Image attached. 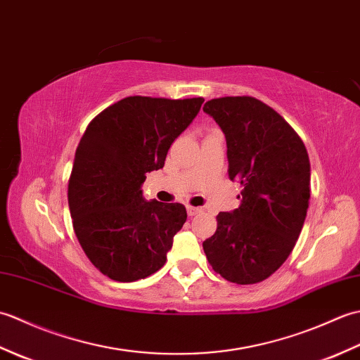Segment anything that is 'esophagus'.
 Returning a JSON list of instances; mask_svg holds the SVG:
<instances>
[{"label":"esophagus","mask_w":360,"mask_h":360,"mask_svg":"<svg viewBox=\"0 0 360 360\" xmlns=\"http://www.w3.org/2000/svg\"><path fill=\"white\" fill-rule=\"evenodd\" d=\"M201 212H202L201 207H192V205H187L188 217H195V215H198V213H201Z\"/></svg>","instance_id":"esophagus-1"}]
</instances>
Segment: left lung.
<instances>
[{
	"label": "left lung",
	"instance_id": "8db88e82",
	"mask_svg": "<svg viewBox=\"0 0 360 360\" xmlns=\"http://www.w3.org/2000/svg\"><path fill=\"white\" fill-rule=\"evenodd\" d=\"M202 110L223 129L229 178L243 186L240 207L218 213L217 232L202 248L221 277L254 285L286 262L302 232L311 196L308 151L255 97L212 98Z\"/></svg>",
	"mask_w": 360,
	"mask_h": 360
}]
</instances>
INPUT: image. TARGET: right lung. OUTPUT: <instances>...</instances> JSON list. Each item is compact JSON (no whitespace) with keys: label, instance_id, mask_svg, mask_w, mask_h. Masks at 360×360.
<instances>
[{"label":"right lung","instance_id":"add662e5","mask_svg":"<svg viewBox=\"0 0 360 360\" xmlns=\"http://www.w3.org/2000/svg\"><path fill=\"white\" fill-rule=\"evenodd\" d=\"M202 102L122 98L80 139L68 187L72 226L91 263L111 280L136 281L165 264L187 212L178 202L147 201L142 184L145 174L164 167L168 148Z\"/></svg>","mask_w":360,"mask_h":360}]
</instances>
